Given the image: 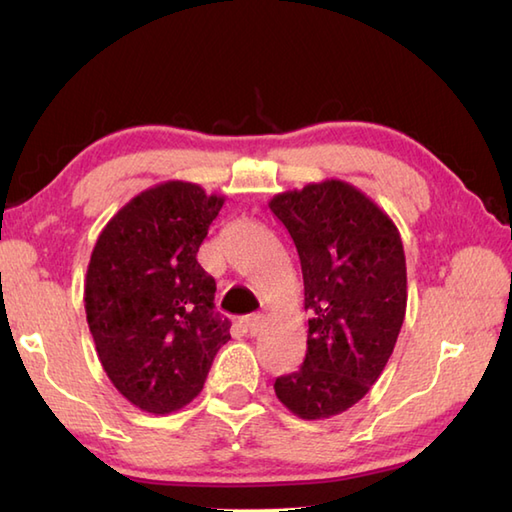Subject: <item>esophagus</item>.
Returning a JSON list of instances; mask_svg holds the SVG:
<instances>
[{
	"mask_svg": "<svg viewBox=\"0 0 512 512\" xmlns=\"http://www.w3.org/2000/svg\"><path fill=\"white\" fill-rule=\"evenodd\" d=\"M262 323H264L262 314H248V317L244 319V328L250 336H255L259 332V328H262Z\"/></svg>",
	"mask_w": 512,
	"mask_h": 512,
	"instance_id": "1",
	"label": "esophagus"
}]
</instances>
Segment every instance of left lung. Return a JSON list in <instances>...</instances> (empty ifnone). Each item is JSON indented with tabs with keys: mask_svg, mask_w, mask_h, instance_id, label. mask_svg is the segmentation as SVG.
Wrapping results in <instances>:
<instances>
[{
	"mask_svg": "<svg viewBox=\"0 0 512 512\" xmlns=\"http://www.w3.org/2000/svg\"><path fill=\"white\" fill-rule=\"evenodd\" d=\"M303 273L308 350L275 380V394L303 420L339 416L383 374L407 310V264L391 217L343 180L275 195Z\"/></svg>",
	"mask_w": 512,
	"mask_h": 512,
	"instance_id": "left-lung-1",
	"label": "left lung"
}]
</instances>
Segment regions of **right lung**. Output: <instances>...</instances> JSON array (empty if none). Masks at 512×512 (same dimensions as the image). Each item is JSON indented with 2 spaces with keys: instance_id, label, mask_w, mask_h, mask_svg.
Segmentation results:
<instances>
[{
  "instance_id": "1",
  "label": "right lung",
  "mask_w": 512,
  "mask_h": 512,
  "mask_svg": "<svg viewBox=\"0 0 512 512\" xmlns=\"http://www.w3.org/2000/svg\"><path fill=\"white\" fill-rule=\"evenodd\" d=\"M224 195L167 180L105 224L85 275V314L107 378L147 413L165 416L200 394L231 339L215 314V279L198 250Z\"/></svg>"
}]
</instances>
